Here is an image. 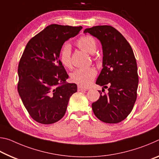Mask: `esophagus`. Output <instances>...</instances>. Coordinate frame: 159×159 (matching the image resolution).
<instances>
[{
  "label": "esophagus",
  "mask_w": 159,
  "mask_h": 159,
  "mask_svg": "<svg viewBox=\"0 0 159 159\" xmlns=\"http://www.w3.org/2000/svg\"><path fill=\"white\" fill-rule=\"evenodd\" d=\"M88 90L87 88H84L81 86H78V91H86Z\"/></svg>",
  "instance_id": "obj_1"
}]
</instances>
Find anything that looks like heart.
<instances>
[{
	"label": "heart",
	"instance_id": "b5f03b06",
	"mask_svg": "<svg viewBox=\"0 0 159 159\" xmlns=\"http://www.w3.org/2000/svg\"><path fill=\"white\" fill-rule=\"evenodd\" d=\"M77 46L80 49L90 54L95 53L97 49V41L95 38L90 35L83 36L78 40ZM60 62L66 68L70 69L72 66L71 51L69 45H65L61 48L59 53ZM97 75L96 70L93 67L77 69L71 74V80L83 87L89 85Z\"/></svg>",
	"mask_w": 159,
	"mask_h": 159
}]
</instances>
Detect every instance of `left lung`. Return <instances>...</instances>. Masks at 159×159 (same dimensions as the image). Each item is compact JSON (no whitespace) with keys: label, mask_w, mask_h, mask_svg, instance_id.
<instances>
[{"label":"left lung","mask_w":159,"mask_h":159,"mask_svg":"<svg viewBox=\"0 0 159 159\" xmlns=\"http://www.w3.org/2000/svg\"><path fill=\"white\" fill-rule=\"evenodd\" d=\"M99 40L103 50V61L96 84L108 88L92 104L95 116L104 123H118L130 114L137 99L138 66L133 49L124 36L111 26H95L85 29Z\"/></svg>","instance_id":"8db88e82"}]
</instances>
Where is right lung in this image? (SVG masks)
I'll return each mask as SVG.
<instances>
[{
    "label": "right lung",
    "mask_w": 159,
    "mask_h": 159,
    "mask_svg": "<svg viewBox=\"0 0 159 159\" xmlns=\"http://www.w3.org/2000/svg\"><path fill=\"white\" fill-rule=\"evenodd\" d=\"M82 26L50 25L29 40L18 65L17 90L34 120L52 124L66 113L70 97L77 92L68 79L59 53L64 42Z\"/></svg>",
    "instance_id": "obj_1"
}]
</instances>
